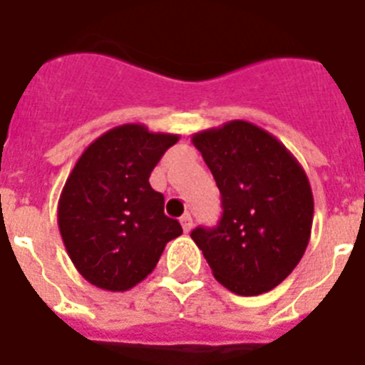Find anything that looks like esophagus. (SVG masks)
<instances>
[{
    "label": "esophagus",
    "instance_id": "1",
    "mask_svg": "<svg viewBox=\"0 0 365 365\" xmlns=\"http://www.w3.org/2000/svg\"><path fill=\"white\" fill-rule=\"evenodd\" d=\"M180 222H182V228L185 234H189L192 230V217L189 215V213H185V215H182V219H180Z\"/></svg>",
    "mask_w": 365,
    "mask_h": 365
}]
</instances>
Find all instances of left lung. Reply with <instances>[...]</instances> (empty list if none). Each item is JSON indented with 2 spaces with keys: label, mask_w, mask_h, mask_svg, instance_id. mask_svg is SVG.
Masks as SVG:
<instances>
[{
  "label": "left lung",
  "mask_w": 365,
  "mask_h": 365,
  "mask_svg": "<svg viewBox=\"0 0 365 365\" xmlns=\"http://www.w3.org/2000/svg\"><path fill=\"white\" fill-rule=\"evenodd\" d=\"M215 178L222 217L192 241L213 277L235 295L271 292L304 256L314 195L304 168L259 125L230 120L191 137Z\"/></svg>",
  "instance_id": "obj_1"
}]
</instances>
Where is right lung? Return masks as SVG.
<instances>
[{
  "label": "right lung",
  "instance_id": "add662e5",
  "mask_svg": "<svg viewBox=\"0 0 365 365\" xmlns=\"http://www.w3.org/2000/svg\"><path fill=\"white\" fill-rule=\"evenodd\" d=\"M180 135L122 124L93 140L66 178L57 222L73 267L93 286L128 292L154 271L165 245L182 235L165 215L150 173Z\"/></svg>",
  "mask_w": 365,
  "mask_h": 365
}]
</instances>
